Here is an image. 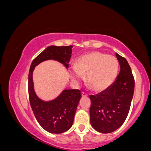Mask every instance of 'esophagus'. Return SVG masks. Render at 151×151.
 Masks as SVG:
<instances>
[{
	"mask_svg": "<svg viewBox=\"0 0 151 151\" xmlns=\"http://www.w3.org/2000/svg\"><path fill=\"white\" fill-rule=\"evenodd\" d=\"M81 96H87L88 94H87V93H86L85 92H84V91H82V92H81Z\"/></svg>",
	"mask_w": 151,
	"mask_h": 151,
	"instance_id": "34e87169",
	"label": "esophagus"
}]
</instances>
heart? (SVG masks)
<instances>
[{
	"instance_id": "b5f03b06",
	"label": "heart",
	"mask_w": 151,
	"mask_h": 151,
	"mask_svg": "<svg viewBox=\"0 0 151 151\" xmlns=\"http://www.w3.org/2000/svg\"><path fill=\"white\" fill-rule=\"evenodd\" d=\"M119 61L113 56L99 52H89L79 57L71 67V79L79 82L85 75V82L96 92L106 90L113 84L119 71Z\"/></svg>"
}]
</instances>
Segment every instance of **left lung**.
Returning a JSON list of instances; mask_svg holds the SVG:
<instances>
[{
	"mask_svg": "<svg viewBox=\"0 0 151 151\" xmlns=\"http://www.w3.org/2000/svg\"><path fill=\"white\" fill-rule=\"evenodd\" d=\"M120 72L110 87L96 95H90V122L98 132L111 133L121 127L129 114L134 93L135 81L125 58L116 53Z\"/></svg>",
	"mask_w": 151,
	"mask_h": 151,
	"instance_id": "1",
	"label": "left lung"
}]
</instances>
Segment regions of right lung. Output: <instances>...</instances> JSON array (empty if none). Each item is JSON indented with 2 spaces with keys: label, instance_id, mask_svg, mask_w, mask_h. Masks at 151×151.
<instances>
[{
  "label": "right lung",
  "instance_id": "obj_1",
  "mask_svg": "<svg viewBox=\"0 0 151 151\" xmlns=\"http://www.w3.org/2000/svg\"><path fill=\"white\" fill-rule=\"evenodd\" d=\"M72 47H47L34 59L30 65L28 93L31 108L40 125L49 133H62L72 127L78 104L81 97V91L79 89H65L55 99L43 101L35 91L32 73L36 66L50 60L58 61L67 69L72 56Z\"/></svg>",
  "mask_w": 151,
  "mask_h": 151
}]
</instances>
